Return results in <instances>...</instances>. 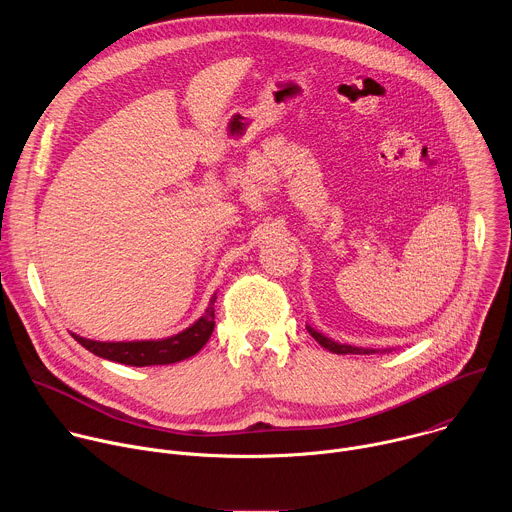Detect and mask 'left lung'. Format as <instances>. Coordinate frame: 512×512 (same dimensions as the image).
<instances>
[{
  "label": "left lung",
  "mask_w": 512,
  "mask_h": 512,
  "mask_svg": "<svg viewBox=\"0 0 512 512\" xmlns=\"http://www.w3.org/2000/svg\"><path fill=\"white\" fill-rule=\"evenodd\" d=\"M306 328H308V332L312 334V338H314L320 346L328 348V350L334 352V354H373V352H381V350H375V348H358V346H350V344H340V342L330 340L328 336L320 334L318 330H314V328H310V326H306Z\"/></svg>",
  "instance_id": "8db88e82"
}]
</instances>
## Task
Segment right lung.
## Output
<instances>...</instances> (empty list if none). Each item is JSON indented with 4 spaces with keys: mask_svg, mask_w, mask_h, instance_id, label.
<instances>
[{
    "mask_svg": "<svg viewBox=\"0 0 512 512\" xmlns=\"http://www.w3.org/2000/svg\"><path fill=\"white\" fill-rule=\"evenodd\" d=\"M214 300L216 296L210 298V304L204 316L198 318L190 328L164 340L97 342V340L83 338L79 334H72V338L101 358L121 362V364H131V367H154V364L180 362L184 358L194 356L208 342L214 330Z\"/></svg>",
    "mask_w": 512,
    "mask_h": 512,
    "instance_id": "right-lung-1",
    "label": "right lung"
}]
</instances>
